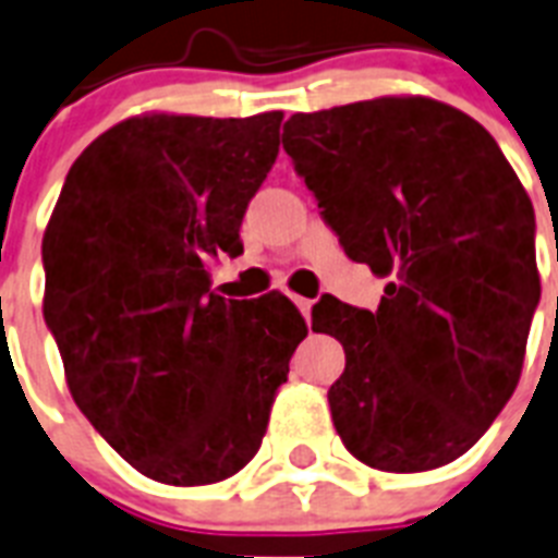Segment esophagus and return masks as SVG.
Here are the masks:
<instances>
[{"label": "esophagus", "instance_id": "esophagus-1", "mask_svg": "<svg viewBox=\"0 0 558 558\" xmlns=\"http://www.w3.org/2000/svg\"><path fill=\"white\" fill-rule=\"evenodd\" d=\"M292 301H294V306L301 310L303 318L310 320V312H312V301H310V298H301V294H292Z\"/></svg>", "mask_w": 558, "mask_h": 558}]
</instances>
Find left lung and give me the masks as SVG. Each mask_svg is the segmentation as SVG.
<instances>
[{
    "instance_id": "left-lung-1",
    "label": "left lung",
    "mask_w": 558,
    "mask_h": 558,
    "mask_svg": "<svg viewBox=\"0 0 558 558\" xmlns=\"http://www.w3.org/2000/svg\"><path fill=\"white\" fill-rule=\"evenodd\" d=\"M283 148L343 252L389 278L378 310L326 298L335 429L387 473L450 464L513 396L538 306L536 217L487 131L427 97H378L283 125Z\"/></svg>"
}]
</instances>
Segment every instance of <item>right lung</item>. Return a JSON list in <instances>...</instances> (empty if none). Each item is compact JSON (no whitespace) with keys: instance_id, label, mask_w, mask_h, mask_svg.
<instances>
[{"instance_id":"add662e5","label":"right lung","mask_w":558,"mask_h":558,"mask_svg":"<svg viewBox=\"0 0 558 558\" xmlns=\"http://www.w3.org/2000/svg\"><path fill=\"white\" fill-rule=\"evenodd\" d=\"M280 111L117 122L65 177L43 238L45 324L68 389L131 468L201 487L255 459L306 320L287 294L226 301L206 260L280 148Z\"/></svg>"}]
</instances>
